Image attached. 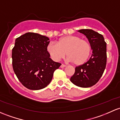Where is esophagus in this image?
Segmentation results:
<instances>
[{"label": "esophagus", "instance_id": "34e87169", "mask_svg": "<svg viewBox=\"0 0 120 120\" xmlns=\"http://www.w3.org/2000/svg\"><path fill=\"white\" fill-rule=\"evenodd\" d=\"M66 66H67V65H65V64H62L61 65V66H60V67H61V68H64V67H66Z\"/></svg>", "mask_w": 120, "mask_h": 120}]
</instances>
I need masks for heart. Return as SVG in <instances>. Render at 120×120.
I'll return each instance as SVG.
<instances>
[{"label": "heart", "instance_id": "heart-1", "mask_svg": "<svg viewBox=\"0 0 120 120\" xmlns=\"http://www.w3.org/2000/svg\"><path fill=\"white\" fill-rule=\"evenodd\" d=\"M47 50L55 61H59L67 55L68 61L75 65H80L87 61L91 46L89 41L79 36H68L59 39L57 44H49Z\"/></svg>", "mask_w": 120, "mask_h": 120}]
</instances>
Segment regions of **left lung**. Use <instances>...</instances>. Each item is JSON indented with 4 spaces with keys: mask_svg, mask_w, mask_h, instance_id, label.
<instances>
[{
    "mask_svg": "<svg viewBox=\"0 0 120 120\" xmlns=\"http://www.w3.org/2000/svg\"><path fill=\"white\" fill-rule=\"evenodd\" d=\"M78 31L88 38L93 53L86 63L75 67V73L70 80L78 87H90L99 81L106 68V43L102 35L94 30L81 29Z\"/></svg>",
    "mask_w": 120,
    "mask_h": 120,
    "instance_id": "obj_1",
    "label": "left lung"
}]
</instances>
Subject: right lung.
<instances>
[{
  "label": "right lung",
  "mask_w": 120,
  "mask_h": 120,
  "mask_svg": "<svg viewBox=\"0 0 120 120\" xmlns=\"http://www.w3.org/2000/svg\"><path fill=\"white\" fill-rule=\"evenodd\" d=\"M49 39L34 33H26L15 40L12 50V67L20 82L30 90L46 87L54 71L61 64L55 62L47 51Z\"/></svg>",
  "instance_id": "1"
}]
</instances>
